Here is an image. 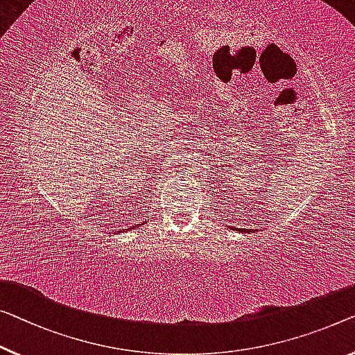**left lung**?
<instances>
[{
	"label": "left lung",
	"instance_id": "left-lung-1",
	"mask_svg": "<svg viewBox=\"0 0 355 355\" xmlns=\"http://www.w3.org/2000/svg\"><path fill=\"white\" fill-rule=\"evenodd\" d=\"M239 231H245V230H241V228H239Z\"/></svg>",
	"mask_w": 355,
	"mask_h": 355
}]
</instances>
